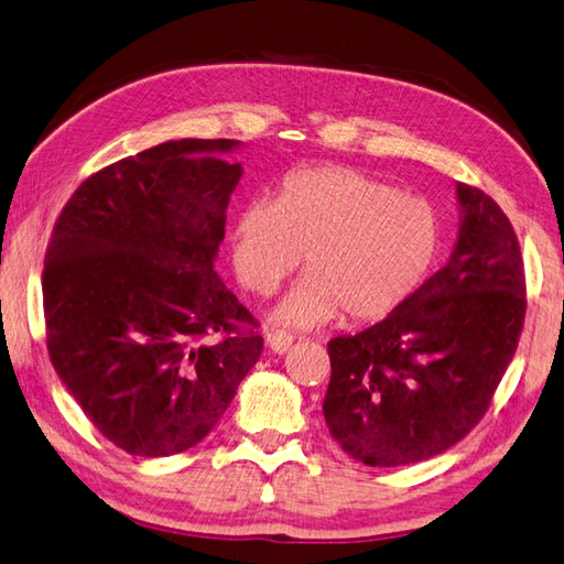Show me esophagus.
<instances>
[{
	"label": "esophagus",
	"mask_w": 564,
	"mask_h": 564,
	"mask_svg": "<svg viewBox=\"0 0 564 564\" xmlns=\"http://www.w3.org/2000/svg\"><path fill=\"white\" fill-rule=\"evenodd\" d=\"M265 341H268V347H270L274 354H284L286 349L292 347L294 337H292L290 333H282V329H274V333H268Z\"/></svg>",
	"instance_id": "esophagus-1"
}]
</instances>
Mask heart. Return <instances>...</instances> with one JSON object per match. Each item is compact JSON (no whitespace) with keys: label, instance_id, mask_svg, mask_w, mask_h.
I'll use <instances>...</instances> for the list:
<instances>
[{"label":"heart","instance_id":"heart-1","mask_svg":"<svg viewBox=\"0 0 564 564\" xmlns=\"http://www.w3.org/2000/svg\"><path fill=\"white\" fill-rule=\"evenodd\" d=\"M443 225L423 198L354 167L292 172L272 205L253 203L235 229V268L256 296H270L299 268L306 278L274 318L313 327L341 313L376 323L416 292L441 251Z\"/></svg>","mask_w":564,"mask_h":564}]
</instances>
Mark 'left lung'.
Wrapping results in <instances>:
<instances>
[{
	"instance_id": "1",
	"label": "left lung",
	"mask_w": 564,
	"mask_h": 564,
	"mask_svg": "<svg viewBox=\"0 0 564 564\" xmlns=\"http://www.w3.org/2000/svg\"><path fill=\"white\" fill-rule=\"evenodd\" d=\"M449 263L386 321L327 341L323 416L368 466H404L457 445L486 416L527 315L519 241L500 205L459 184Z\"/></svg>"
}]
</instances>
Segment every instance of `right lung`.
<instances>
[{
  "label": "right lung",
  "instance_id": "right-lung-1",
  "mask_svg": "<svg viewBox=\"0 0 564 564\" xmlns=\"http://www.w3.org/2000/svg\"><path fill=\"white\" fill-rule=\"evenodd\" d=\"M229 139L160 143L90 174L45 253L50 361L109 443L135 457L198 445L263 351L213 270L241 164Z\"/></svg>",
  "mask_w": 564,
  "mask_h": 564
}]
</instances>
